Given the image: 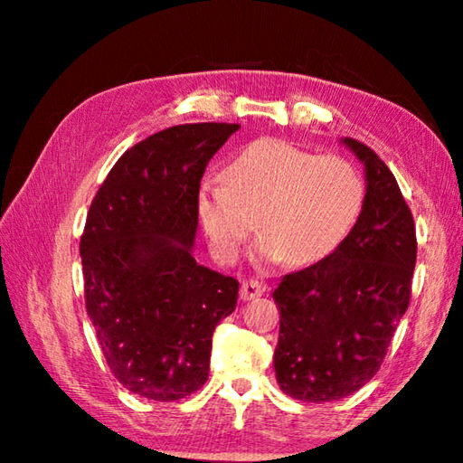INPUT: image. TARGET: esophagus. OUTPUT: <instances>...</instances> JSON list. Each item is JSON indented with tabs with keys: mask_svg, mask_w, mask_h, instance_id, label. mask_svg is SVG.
I'll list each match as a JSON object with an SVG mask.
<instances>
[{
	"mask_svg": "<svg viewBox=\"0 0 463 463\" xmlns=\"http://www.w3.org/2000/svg\"><path fill=\"white\" fill-rule=\"evenodd\" d=\"M265 292V286L257 279H247L241 284V300H253Z\"/></svg>",
	"mask_w": 463,
	"mask_h": 463,
	"instance_id": "esophagus-1",
	"label": "esophagus"
}]
</instances>
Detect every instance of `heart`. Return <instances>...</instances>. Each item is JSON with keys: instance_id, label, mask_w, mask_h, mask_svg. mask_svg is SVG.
<instances>
[{"instance_id": "1", "label": "heart", "mask_w": 463, "mask_h": 463, "mask_svg": "<svg viewBox=\"0 0 463 463\" xmlns=\"http://www.w3.org/2000/svg\"><path fill=\"white\" fill-rule=\"evenodd\" d=\"M364 198V179L343 156H317L286 140L261 138L234 156L222 179L198 187L195 214L221 263L239 260L255 218L263 234L257 260L304 268L347 239Z\"/></svg>"}]
</instances>
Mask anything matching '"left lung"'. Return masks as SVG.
I'll list each match as a JSON object with an SVG mask.
<instances>
[{"mask_svg":"<svg viewBox=\"0 0 463 463\" xmlns=\"http://www.w3.org/2000/svg\"><path fill=\"white\" fill-rule=\"evenodd\" d=\"M341 145L365 171L362 214L331 255L288 273L273 292L276 380L304 402L339 401L373 378L409 308L417 263L414 221L392 171L359 140Z\"/></svg>","mask_w":463,"mask_h":463,"instance_id":"left-lung-1","label":"left lung"}]
</instances>
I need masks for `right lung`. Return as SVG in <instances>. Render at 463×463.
<instances>
[{"instance_id": "1", "label": "right lung", "mask_w": 463, "mask_h": 463, "mask_svg": "<svg viewBox=\"0 0 463 463\" xmlns=\"http://www.w3.org/2000/svg\"><path fill=\"white\" fill-rule=\"evenodd\" d=\"M239 124H182L128 148L93 198L80 245L85 308L109 370L148 401L208 380L216 325L239 281L195 263V194Z\"/></svg>"}]
</instances>
